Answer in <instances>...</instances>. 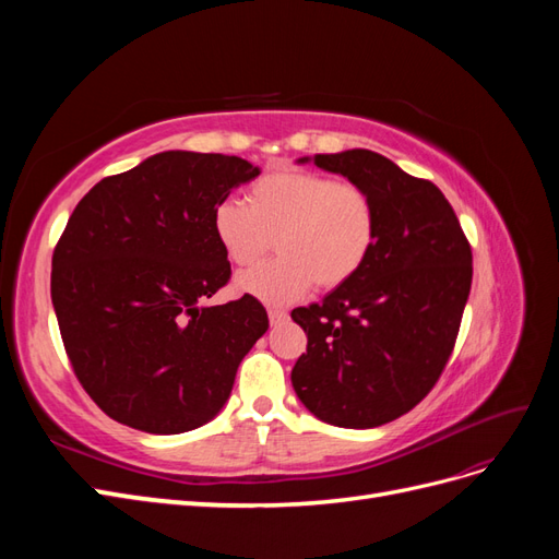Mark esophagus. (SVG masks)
<instances>
[{
	"mask_svg": "<svg viewBox=\"0 0 559 559\" xmlns=\"http://www.w3.org/2000/svg\"><path fill=\"white\" fill-rule=\"evenodd\" d=\"M267 317H270V324L277 326V324H282V321H286V317H289V312L282 310V308H270V310H267Z\"/></svg>",
	"mask_w": 559,
	"mask_h": 559,
	"instance_id": "obj_1",
	"label": "esophagus"
}]
</instances>
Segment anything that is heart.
I'll return each mask as SVG.
<instances>
[{"label": "heart", "mask_w": 559, "mask_h": 559, "mask_svg": "<svg viewBox=\"0 0 559 559\" xmlns=\"http://www.w3.org/2000/svg\"><path fill=\"white\" fill-rule=\"evenodd\" d=\"M212 228L228 261L249 267L277 245L280 257L238 277L245 294L263 302H292L357 277L378 242V205L366 186L298 167L261 175L247 205L218 202Z\"/></svg>", "instance_id": "obj_1"}]
</instances>
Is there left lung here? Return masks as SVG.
<instances>
[{"instance_id": "left-lung-1", "label": "left lung", "mask_w": 559, "mask_h": 559, "mask_svg": "<svg viewBox=\"0 0 559 559\" xmlns=\"http://www.w3.org/2000/svg\"><path fill=\"white\" fill-rule=\"evenodd\" d=\"M314 165L376 198L378 242L357 277L292 312L308 333L292 382L321 421L373 429L413 411L441 378L471 292V245L436 183L376 151L317 154Z\"/></svg>"}]
</instances>
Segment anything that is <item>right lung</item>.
<instances>
[{
    "instance_id": "add662e5",
    "label": "right lung",
    "mask_w": 559,
    "mask_h": 559,
    "mask_svg": "<svg viewBox=\"0 0 559 559\" xmlns=\"http://www.w3.org/2000/svg\"><path fill=\"white\" fill-rule=\"evenodd\" d=\"M253 177L238 156L163 151L97 181L72 212L50 298L76 380L111 419L183 433L224 408L267 314L249 294L202 306L230 280L212 212Z\"/></svg>"
}]
</instances>
